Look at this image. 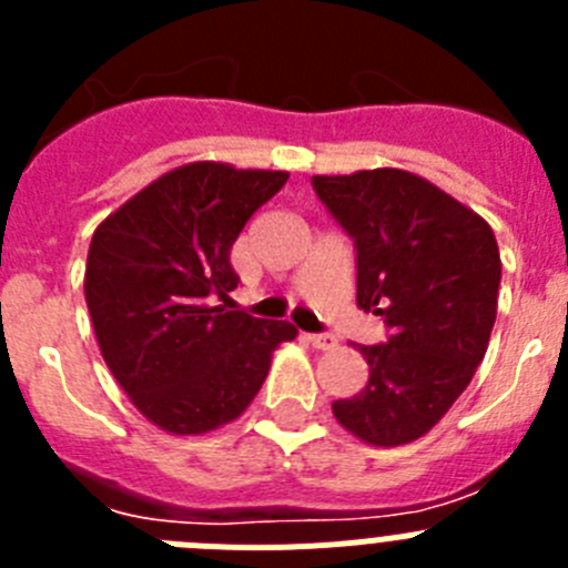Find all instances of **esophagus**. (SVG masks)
I'll list each match as a JSON object with an SVG mask.
<instances>
[{
  "mask_svg": "<svg viewBox=\"0 0 568 568\" xmlns=\"http://www.w3.org/2000/svg\"><path fill=\"white\" fill-rule=\"evenodd\" d=\"M307 341L315 346V349H335V346H338V338L329 333H313L307 335Z\"/></svg>",
  "mask_w": 568,
  "mask_h": 568,
  "instance_id": "obj_1",
  "label": "esophagus"
}]
</instances>
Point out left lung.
Masks as SVG:
<instances>
[{
  "mask_svg": "<svg viewBox=\"0 0 568 568\" xmlns=\"http://www.w3.org/2000/svg\"><path fill=\"white\" fill-rule=\"evenodd\" d=\"M318 199L358 250V307L389 327L361 346L369 381L335 400L369 446L418 440L449 413L484 361L498 315L500 253L475 210L398 168L313 175Z\"/></svg>",
  "mask_w": 568,
  "mask_h": 568,
  "instance_id": "left-lung-1",
  "label": "left lung"
}]
</instances>
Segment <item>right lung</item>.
I'll return each instance as SVG.
<instances>
[{
	"label": "right lung",
	"mask_w": 568,
	"mask_h": 568,
	"mask_svg": "<svg viewBox=\"0 0 568 568\" xmlns=\"http://www.w3.org/2000/svg\"><path fill=\"white\" fill-rule=\"evenodd\" d=\"M290 173L190 162L159 175L93 233L84 301L113 378L150 424L204 435L239 418L273 353L298 329L213 304L239 275L230 264L250 215Z\"/></svg>",
	"instance_id": "1"
}]
</instances>
